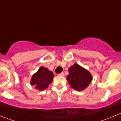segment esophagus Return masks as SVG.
Listing matches in <instances>:
<instances>
[{"label": "esophagus", "instance_id": "34e87169", "mask_svg": "<svg viewBox=\"0 0 121 121\" xmlns=\"http://www.w3.org/2000/svg\"><path fill=\"white\" fill-rule=\"evenodd\" d=\"M58 76L63 77L64 75V73H60V74H58Z\"/></svg>", "mask_w": 121, "mask_h": 121}]
</instances>
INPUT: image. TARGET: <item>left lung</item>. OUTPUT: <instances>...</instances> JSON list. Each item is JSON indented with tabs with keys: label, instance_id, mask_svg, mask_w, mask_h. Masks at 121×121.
Segmentation results:
<instances>
[{
	"label": "left lung",
	"instance_id": "1",
	"mask_svg": "<svg viewBox=\"0 0 121 121\" xmlns=\"http://www.w3.org/2000/svg\"><path fill=\"white\" fill-rule=\"evenodd\" d=\"M67 80L70 86L77 91H82L88 86L92 76L88 69L75 63L68 69Z\"/></svg>",
	"mask_w": 121,
	"mask_h": 121
}]
</instances>
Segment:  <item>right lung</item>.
Listing matches in <instances>:
<instances>
[{"mask_svg": "<svg viewBox=\"0 0 121 121\" xmlns=\"http://www.w3.org/2000/svg\"><path fill=\"white\" fill-rule=\"evenodd\" d=\"M54 74L52 71L43 66L40 67L36 73L33 74L30 84L39 91H43L48 87L53 81Z\"/></svg>", "mask_w": 121, "mask_h": 121, "instance_id": "right-lung-1", "label": "right lung"}]
</instances>
